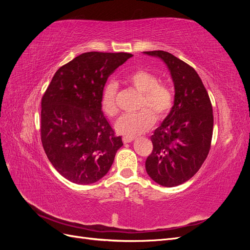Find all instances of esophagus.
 Masks as SVG:
<instances>
[{
	"mask_svg": "<svg viewBox=\"0 0 250 250\" xmlns=\"http://www.w3.org/2000/svg\"><path fill=\"white\" fill-rule=\"evenodd\" d=\"M134 140V138H130V137H123V142L124 143H131Z\"/></svg>",
	"mask_w": 250,
	"mask_h": 250,
	"instance_id": "esophagus-1",
	"label": "esophagus"
}]
</instances>
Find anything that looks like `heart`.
Listing matches in <instances>:
<instances>
[{
  "mask_svg": "<svg viewBox=\"0 0 250 250\" xmlns=\"http://www.w3.org/2000/svg\"><path fill=\"white\" fill-rule=\"evenodd\" d=\"M125 82L142 93L140 108L144 109L137 113L124 115L120 118L116 127L119 133L134 138L146 132L152 126L154 118L162 120L167 116L173 104V93L168 84L158 82L155 74L144 69L128 73ZM116 96L117 86L115 83H109L105 86L101 98V108L109 118L116 117L118 113Z\"/></svg>",
  "mask_w": 250,
  "mask_h": 250,
  "instance_id": "obj_1",
  "label": "heart"
}]
</instances>
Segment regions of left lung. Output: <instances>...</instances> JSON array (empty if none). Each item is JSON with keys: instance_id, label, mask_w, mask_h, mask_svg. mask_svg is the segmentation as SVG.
Here are the masks:
<instances>
[{"instance_id": "8db88e82", "label": "left lung", "mask_w": 250, "mask_h": 250, "mask_svg": "<svg viewBox=\"0 0 250 250\" xmlns=\"http://www.w3.org/2000/svg\"><path fill=\"white\" fill-rule=\"evenodd\" d=\"M144 54L163 60L175 89L170 112L150 138L153 150L146 171L156 184L176 187L192 178L206 161L213 137V107L192 66L165 51Z\"/></svg>"}]
</instances>
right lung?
I'll list each match as a JSON object with an SVG mask.
<instances>
[{
	"label": "right lung",
	"instance_id": "right-lung-1",
	"mask_svg": "<svg viewBox=\"0 0 250 250\" xmlns=\"http://www.w3.org/2000/svg\"><path fill=\"white\" fill-rule=\"evenodd\" d=\"M129 53L86 52L59 67L42 99V143L67 180L90 185L106 174L123 146L101 108L108 77Z\"/></svg>",
	"mask_w": 250,
	"mask_h": 250
}]
</instances>
